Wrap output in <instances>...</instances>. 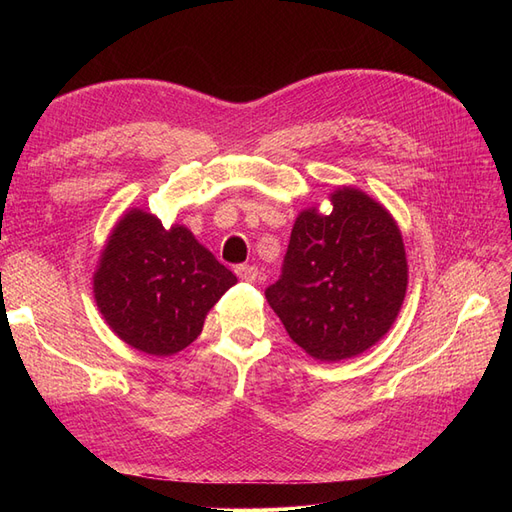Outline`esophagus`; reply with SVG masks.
I'll return each instance as SVG.
<instances>
[{"label":"esophagus","instance_id":"1","mask_svg":"<svg viewBox=\"0 0 512 512\" xmlns=\"http://www.w3.org/2000/svg\"><path fill=\"white\" fill-rule=\"evenodd\" d=\"M235 273L243 282L252 284L258 280V267H254V265H239V267H235Z\"/></svg>","mask_w":512,"mask_h":512}]
</instances>
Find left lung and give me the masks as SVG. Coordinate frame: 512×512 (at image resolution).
<instances>
[{"label": "left lung", "mask_w": 512, "mask_h": 512, "mask_svg": "<svg viewBox=\"0 0 512 512\" xmlns=\"http://www.w3.org/2000/svg\"><path fill=\"white\" fill-rule=\"evenodd\" d=\"M333 211L294 222L280 280L265 290L294 344L320 361H342L393 327L408 286L401 232L365 192L331 194Z\"/></svg>", "instance_id": "1"}]
</instances>
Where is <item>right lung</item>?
I'll list each match as a JSON object with an SVG mask.
<instances>
[{
  "instance_id": "obj_1",
  "label": "right lung",
  "mask_w": 512,
  "mask_h": 512,
  "mask_svg": "<svg viewBox=\"0 0 512 512\" xmlns=\"http://www.w3.org/2000/svg\"><path fill=\"white\" fill-rule=\"evenodd\" d=\"M237 277L183 226L166 230L130 211L108 239L94 275L96 303L123 342L156 356L190 346Z\"/></svg>"
}]
</instances>
